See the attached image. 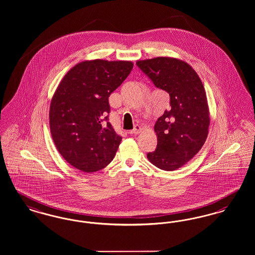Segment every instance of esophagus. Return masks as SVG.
<instances>
[{
  "label": "esophagus",
  "instance_id": "34e87169",
  "mask_svg": "<svg viewBox=\"0 0 255 255\" xmlns=\"http://www.w3.org/2000/svg\"><path fill=\"white\" fill-rule=\"evenodd\" d=\"M142 131V128L140 127V126H138V125H136L135 126V128H134L133 129L130 131V134H139L140 132Z\"/></svg>",
  "mask_w": 255,
  "mask_h": 255
}]
</instances>
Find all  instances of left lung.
<instances>
[{
  "mask_svg": "<svg viewBox=\"0 0 255 255\" xmlns=\"http://www.w3.org/2000/svg\"><path fill=\"white\" fill-rule=\"evenodd\" d=\"M157 87L170 95V108L154 125L157 147L148 161L174 171L191 160L204 145L210 125L206 93L199 75L187 62L170 56L137 60Z\"/></svg>",
  "mask_w": 255,
  "mask_h": 255,
  "instance_id": "obj_1",
  "label": "left lung"
}]
</instances>
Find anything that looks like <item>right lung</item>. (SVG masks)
<instances>
[{
  "instance_id": "1",
  "label": "right lung",
  "mask_w": 255,
  "mask_h": 255,
  "mask_svg": "<svg viewBox=\"0 0 255 255\" xmlns=\"http://www.w3.org/2000/svg\"><path fill=\"white\" fill-rule=\"evenodd\" d=\"M132 68L126 60H85L59 82L51 101L50 128L57 150L76 169L93 173L114 158L122 137L108 122V97Z\"/></svg>"
}]
</instances>
